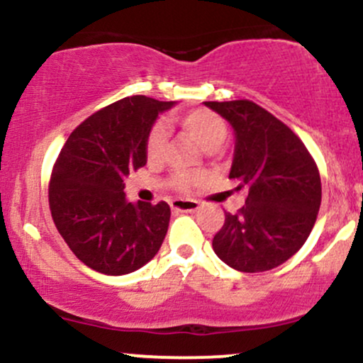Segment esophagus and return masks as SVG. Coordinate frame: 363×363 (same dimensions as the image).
<instances>
[{"instance_id": "34e87169", "label": "esophagus", "mask_w": 363, "mask_h": 363, "mask_svg": "<svg viewBox=\"0 0 363 363\" xmlns=\"http://www.w3.org/2000/svg\"><path fill=\"white\" fill-rule=\"evenodd\" d=\"M170 206L177 213H193V211L199 210V203L194 199H174Z\"/></svg>"}]
</instances>
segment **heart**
Here are the masks:
<instances>
[{"mask_svg":"<svg viewBox=\"0 0 363 363\" xmlns=\"http://www.w3.org/2000/svg\"><path fill=\"white\" fill-rule=\"evenodd\" d=\"M179 121H181L182 128L193 136V140L205 150V152H213V150L222 147L223 141L227 140L228 129L225 121L220 118L218 114H215V112L208 109L191 111L182 116ZM165 140H167V129H165L164 124H153L147 135V141H145V152H147L148 160H157V158L162 155ZM193 179L194 177L191 176V174L181 172L172 176L170 184L177 187V189H186Z\"/></svg>","mask_w":363,"mask_h":363,"instance_id":"1","label":"heart"}]
</instances>
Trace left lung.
<instances>
[{"label": "left lung", "instance_id": "left-lung-1", "mask_svg": "<svg viewBox=\"0 0 363 363\" xmlns=\"http://www.w3.org/2000/svg\"><path fill=\"white\" fill-rule=\"evenodd\" d=\"M235 136L228 177L247 187L245 205L225 213L213 251L237 272L257 273L290 259L309 237L320 206V177L306 145L251 101L205 102Z\"/></svg>", "mask_w": 363, "mask_h": 363}]
</instances>
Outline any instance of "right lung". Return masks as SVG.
I'll return each mask as SVG.
<instances>
[{"mask_svg":"<svg viewBox=\"0 0 363 363\" xmlns=\"http://www.w3.org/2000/svg\"><path fill=\"white\" fill-rule=\"evenodd\" d=\"M174 106L145 95L111 104L83 121L57 157L49 184L52 220L74 256L95 272H136L164 242L170 206L131 203L124 179L147 165L148 131Z\"/></svg>","mask_w":363,"mask_h":363,"instance_id":"add662e5","label":"right lung"}]
</instances>
